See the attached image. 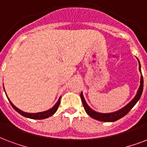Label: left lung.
Wrapping results in <instances>:
<instances>
[{"label":"left lung","instance_id":"8db88e82","mask_svg":"<svg viewBox=\"0 0 147 147\" xmlns=\"http://www.w3.org/2000/svg\"><path fill=\"white\" fill-rule=\"evenodd\" d=\"M139 61V59H138ZM139 69H140V71H141V66L140 63V61H139ZM143 75L141 74V79H140V88L137 91V94L134 98L132 99V101H130L129 103L126 106H125L124 108H122V109H120L119 111H115V112H112V113H108V114H105V113H99V112H96L94 110L90 109V107L88 106L87 103H86L85 100L84 98V96H83L82 93L80 94V98H81V101H82L83 105H84V110L88 113L89 115H90L91 118H93L94 119L98 120V121H101V122H115L116 120H119V119L124 117L125 115H127L129 113V111L131 110V109L133 108V106L135 105L136 102H137L140 98L141 95H142V92H143Z\"/></svg>","mask_w":147,"mask_h":147}]
</instances>
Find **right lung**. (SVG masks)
Masks as SVG:
<instances>
[{
    "label": "right lung",
    "mask_w": 147,
    "mask_h": 147,
    "mask_svg": "<svg viewBox=\"0 0 147 147\" xmlns=\"http://www.w3.org/2000/svg\"><path fill=\"white\" fill-rule=\"evenodd\" d=\"M9 101L10 103H11V106L13 107V109H15L16 111H18L19 114L23 115V116L27 117V118H29V119H46V118H49V116L53 115L57 111L58 107H59V104H60V98H59V100H58V101L57 102V104H56L52 109H50L49 110H48V111H42V112H38V113H27V112H24V111H21L20 109L16 108V107L11 102L10 100Z\"/></svg>",
    "instance_id": "add662e5"
}]
</instances>
